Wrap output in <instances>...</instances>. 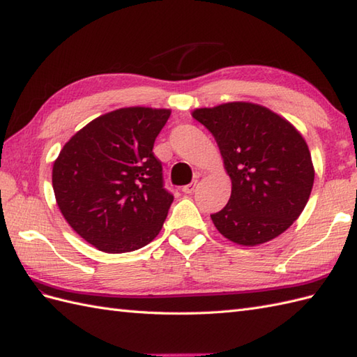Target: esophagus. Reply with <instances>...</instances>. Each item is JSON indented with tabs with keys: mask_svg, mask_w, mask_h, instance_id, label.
<instances>
[{
	"mask_svg": "<svg viewBox=\"0 0 357 357\" xmlns=\"http://www.w3.org/2000/svg\"><path fill=\"white\" fill-rule=\"evenodd\" d=\"M196 185H198V181H192L190 184H187V185H184L183 187V192L185 193V195H190V193H193L195 192V188H196Z\"/></svg>",
	"mask_w": 357,
	"mask_h": 357,
	"instance_id": "34e87169",
	"label": "esophagus"
}]
</instances>
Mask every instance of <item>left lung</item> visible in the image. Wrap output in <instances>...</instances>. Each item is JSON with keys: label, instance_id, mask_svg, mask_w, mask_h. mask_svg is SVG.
I'll list each match as a JSON object with an SVG mask.
<instances>
[{"label": "left lung", "instance_id": "1", "mask_svg": "<svg viewBox=\"0 0 357 357\" xmlns=\"http://www.w3.org/2000/svg\"><path fill=\"white\" fill-rule=\"evenodd\" d=\"M215 136L231 179L227 206L210 215L218 231L239 245L264 244L299 218L313 188L305 139L287 119L252 102L196 109Z\"/></svg>", "mask_w": 357, "mask_h": 357}]
</instances>
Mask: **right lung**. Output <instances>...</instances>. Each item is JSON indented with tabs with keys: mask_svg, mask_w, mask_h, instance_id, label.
Returning a JSON list of instances; mask_svg holds the SVG:
<instances>
[{
	"mask_svg": "<svg viewBox=\"0 0 357 357\" xmlns=\"http://www.w3.org/2000/svg\"><path fill=\"white\" fill-rule=\"evenodd\" d=\"M170 110L127 107L93 119L53 164L66 221L105 253L133 252L156 238L173 202L153 144Z\"/></svg>",
	"mask_w": 357,
	"mask_h": 357,
	"instance_id": "right-lung-1",
	"label": "right lung"
}]
</instances>
